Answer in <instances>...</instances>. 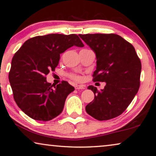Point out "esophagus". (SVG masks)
Listing matches in <instances>:
<instances>
[{"label": "esophagus", "instance_id": "obj_1", "mask_svg": "<svg viewBox=\"0 0 156 156\" xmlns=\"http://www.w3.org/2000/svg\"><path fill=\"white\" fill-rule=\"evenodd\" d=\"M86 88V86H84V85H76V86H75V88L77 89V90H78V89H85Z\"/></svg>", "mask_w": 156, "mask_h": 156}]
</instances>
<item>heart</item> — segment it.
<instances>
[{"label":"heart","mask_w":156,"mask_h":156,"mask_svg":"<svg viewBox=\"0 0 156 156\" xmlns=\"http://www.w3.org/2000/svg\"><path fill=\"white\" fill-rule=\"evenodd\" d=\"M70 77H71L73 80H78V81H79V80H81V77L79 76H77V75H70Z\"/></svg>","instance_id":"1"}]
</instances>
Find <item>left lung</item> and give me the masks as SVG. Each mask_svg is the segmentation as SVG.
<instances>
[{
  "instance_id": "left-lung-1",
  "label": "left lung",
  "mask_w": 156,
  "mask_h": 156,
  "mask_svg": "<svg viewBox=\"0 0 156 156\" xmlns=\"http://www.w3.org/2000/svg\"><path fill=\"white\" fill-rule=\"evenodd\" d=\"M79 36L95 53L93 81L106 83L101 91L93 86L88 87L95 97L86 106L87 113L98 120L117 117L126 111L140 87L141 63L136 50L113 33Z\"/></svg>"
}]
</instances>
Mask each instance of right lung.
<instances>
[{
  "instance_id": "1",
  "label": "right lung",
  "mask_w": 156,
  "mask_h": 156,
  "mask_svg": "<svg viewBox=\"0 0 156 156\" xmlns=\"http://www.w3.org/2000/svg\"><path fill=\"white\" fill-rule=\"evenodd\" d=\"M73 45L84 46L77 35L53 33L28 39L15 53L9 82L16 104L30 118L48 121L63 111L75 88L67 81L53 88L45 76L58 65L60 54Z\"/></svg>"
}]
</instances>
